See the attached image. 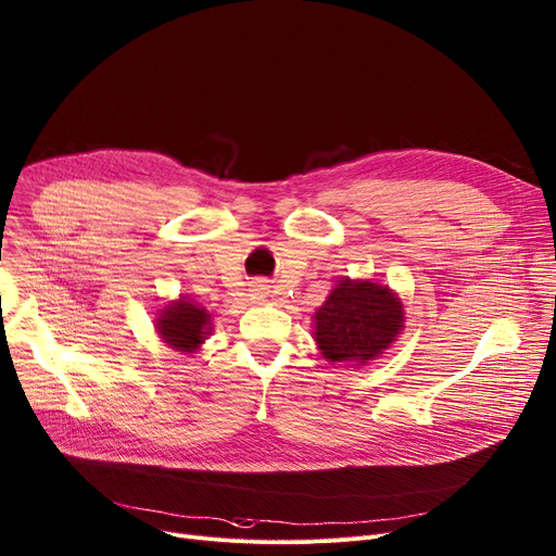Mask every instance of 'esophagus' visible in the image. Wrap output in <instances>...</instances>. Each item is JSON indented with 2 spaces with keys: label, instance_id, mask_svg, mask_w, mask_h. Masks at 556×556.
<instances>
[{
  "label": "esophagus",
  "instance_id": "1",
  "mask_svg": "<svg viewBox=\"0 0 556 556\" xmlns=\"http://www.w3.org/2000/svg\"><path fill=\"white\" fill-rule=\"evenodd\" d=\"M268 295H270V286H268V283L256 281V283L250 288V300H254V302H263Z\"/></svg>",
  "mask_w": 556,
  "mask_h": 556
}]
</instances>
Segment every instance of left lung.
<instances>
[{"label":"left lung","instance_id":"left-lung-1","mask_svg":"<svg viewBox=\"0 0 556 556\" xmlns=\"http://www.w3.org/2000/svg\"><path fill=\"white\" fill-rule=\"evenodd\" d=\"M320 354L331 364L366 366L404 327V308L389 286L343 277L313 316Z\"/></svg>","mask_w":556,"mask_h":556}]
</instances>
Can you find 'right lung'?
<instances>
[{
  "instance_id": "1",
  "label": "right lung",
  "mask_w": 556,
  "mask_h": 556,
  "mask_svg": "<svg viewBox=\"0 0 556 556\" xmlns=\"http://www.w3.org/2000/svg\"><path fill=\"white\" fill-rule=\"evenodd\" d=\"M156 331L167 348L177 352H198L211 333V313L188 298H179L161 308Z\"/></svg>"
}]
</instances>
